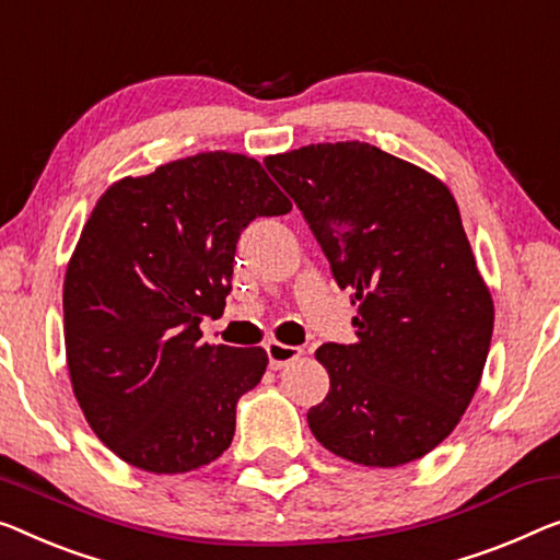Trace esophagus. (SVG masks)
<instances>
[{
    "instance_id": "obj_1",
    "label": "esophagus",
    "mask_w": 560,
    "mask_h": 560,
    "mask_svg": "<svg viewBox=\"0 0 560 560\" xmlns=\"http://www.w3.org/2000/svg\"><path fill=\"white\" fill-rule=\"evenodd\" d=\"M266 354H269V364L271 370H283L291 362H296L302 357V347H289L281 345V341H269L266 345Z\"/></svg>"
}]
</instances>
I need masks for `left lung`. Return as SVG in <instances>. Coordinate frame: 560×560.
I'll return each instance as SVG.
<instances>
[{
  "mask_svg": "<svg viewBox=\"0 0 560 560\" xmlns=\"http://www.w3.org/2000/svg\"><path fill=\"white\" fill-rule=\"evenodd\" d=\"M360 314L354 345L316 349L329 395L306 415L329 453L397 467L435 450L470 405L495 308L460 211L435 175L360 140L266 158Z\"/></svg>",
  "mask_w": 560,
  "mask_h": 560,
  "instance_id": "8db88e82",
  "label": "left lung"
}]
</instances>
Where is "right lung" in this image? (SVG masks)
Masks as SVG:
<instances>
[{
  "instance_id": "add662e5",
  "label": "right lung",
  "mask_w": 560,
  "mask_h": 560,
  "mask_svg": "<svg viewBox=\"0 0 560 560\" xmlns=\"http://www.w3.org/2000/svg\"><path fill=\"white\" fill-rule=\"evenodd\" d=\"M291 200L261 163L198 153L115 180L65 273L72 392L100 442L145 472H190L229 450L236 402L261 382V347L208 345L241 231Z\"/></svg>"
}]
</instances>
